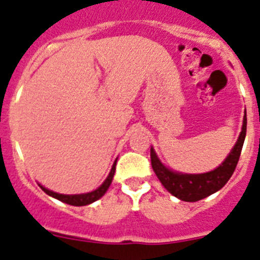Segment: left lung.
I'll list each match as a JSON object with an SVG mask.
<instances>
[{
    "instance_id": "1",
    "label": "left lung",
    "mask_w": 260,
    "mask_h": 260,
    "mask_svg": "<svg viewBox=\"0 0 260 260\" xmlns=\"http://www.w3.org/2000/svg\"><path fill=\"white\" fill-rule=\"evenodd\" d=\"M246 126H247V117H246L245 111L242 131L238 136L235 145L219 167L206 173L190 174L172 171L171 168L165 167L161 162L153 147H150V161H152V168L157 178L172 196L185 202H197V201L209 197L222 189L234 173L239 156H241L242 147L245 143Z\"/></svg>"
}]
</instances>
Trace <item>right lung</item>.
<instances>
[{
    "mask_svg": "<svg viewBox=\"0 0 260 260\" xmlns=\"http://www.w3.org/2000/svg\"><path fill=\"white\" fill-rule=\"evenodd\" d=\"M116 161L117 160H115V162H113L112 168H111L110 174L107 176V178L104 180L103 184L100 185L98 189H95V190H92V191H88V193L60 194V193H55V191H52V190H49L47 187L42 186L41 184H38V185L46 194H49L50 197L56 198V200L62 201V202H64V204L73 205V206H86V205L92 204V202H95V201H98L99 198L103 197L104 194H106V191L108 190V187H110L111 182H112V180H113V176H115V171H116Z\"/></svg>",
    "mask_w": 260,
    "mask_h": 260,
    "instance_id": "add662e5",
    "label": "right lung"
}]
</instances>
